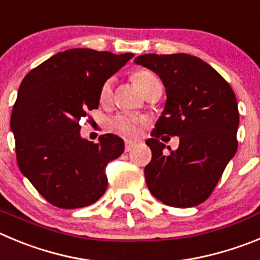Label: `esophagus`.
Segmentation results:
<instances>
[{
	"label": "esophagus",
	"instance_id": "obj_1",
	"mask_svg": "<svg viewBox=\"0 0 260 260\" xmlns=\"http://www.w3.org/2000/svg\"><path fill=\"white\" fill-rule=\"evenodd\" d=\"M134 147H135L134 142H132V140H126V143H125V151L126 152H130L133 148H134Z\"/></svg>",
	"mask_w": 260,
	"mask_h": 260
}]
</instances>
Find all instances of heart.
I'll return each instance as SVG.
<instances>
[{"instance_id":"heart-1","label":"heart","mask_w":260,"mask_h":260,"mask_svg":"<svg viewBox=\"0 0 260 260\" xmlns=\"http://www.w3.org/2000/svg\"><path fill=\"white\" fill-rule=\"evenodd\" d=\"M133 81L135 82L138 87L140 89V91H144L148 86H151L152 83L156 82L157 77L149 71H138L133 75ZM112 94V82L111 81H107L103 83V86L101 89V99L102 101H107L109 99ZM114 126L117 128L118 132L123 135H127V137H134L139 132V120L132 116H118L116 120H114Z\"/></svg>"}]
</instances>
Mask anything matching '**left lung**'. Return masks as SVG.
<instances>
[{
	"mask_svg": "<svg viewBox=\"0 0 260 260\" xmlns=\"http://www.w3.org/2000/svg\"><path fill=\"white\" fill-rule=\"evenodd\" d=\"M135 64L153 71L166 91L164 111L147 144L151 162L144 169L151 193L174 208L197 206L210 196L237 151L239 108L230 83L213 67L188 54H144ZM180 137L169 154L158 140Z\"/></svg>",
	"mask_w": 260,
	"mask_h": 260,
	"instance_id": "8db88e82",
	"label": "left lung"
}]
</instances>
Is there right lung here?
I'll return each mask as SVG.
<instances>
[{"instance_id": "right-lung-1", "label": "right lung", "mask_w": 260, "mask_h": 260, "mask_svg": "<svg viewBox=\"0 0 260 260\" xmlns=\"http://www.w3.org/2000/svg\"><path fill=\"white\" fill-rule=\"evenodd\" d=\"M134 56L91 49L58 52L21 81L11 113L20 171L50 204L85 208L107 189L106 168L122 154L120 137L83 139L81 118L96 109L101 89Z\"/></svg>"}]
</instances>
